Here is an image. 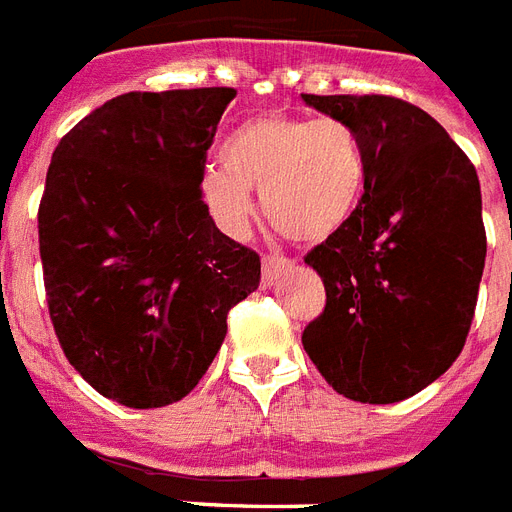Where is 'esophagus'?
Here are the masks:
<instances>
[{
    "mask_svg": "<svg viewBox=\"0 0 512 512\" xmlns=\"http://www.w3.org/2000/svg\"><path fill=\"white\" fill-rule=\"evenodd\" d=\"M291 267H294V261H291V259H283V256H264L261 283H264V286H272V283H278L280 275H286Z\"/></svg>",
    "mask_w": 512,
    "mask_h": 512,
    "instance_id": "obj_1",
    "label": "esophagus"
}]
</instances>
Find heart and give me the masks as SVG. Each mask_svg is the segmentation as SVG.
<instances>
[{
  "instance_id": "heart-1",
  "label": "heart",
  "mask_w": 512,
  "mask_h": 512,
  "mask_svg": "<svg viewBox=\"0 0 512 512\" xmlns=\"http://www.w3.org/2000/svg\"><path fill=\"white\" fill-rule=\"evenodd\" d=\"M221 161L202 172L199 194L232 237L248 232L256 191L278 232L297 242L329 240L351 221L367 183L361 137L337 118L259 115L224 142Z\"/></svg>"
}]
</instances>
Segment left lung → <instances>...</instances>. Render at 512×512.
Listing matches in <instances>:
<instances>
[{"label":"left lung","instance_id":"obj_1","mask_svg":"<svg viewBox=\"0 0 512 512\" xmlns=\"http://www.w3.org/2000/svg\"><path fill=\"white\" fill-rule=\"evenodd\" d=\"M356 129L367 183L305 261L326 288L302 334L326 383L367 405L413 397L464 348L486 264L478 172L443 126L394 96L302 94Z\"/></svg>","mask_w":512,"mask_h":512}]
</instances>
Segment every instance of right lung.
<instances>
[{"instance_id":"obj_1","label":"right lung","mask_w":512,"mask_h":512,"mask_svg":"<svg viewBox=\"0 0 512 512\" xmlns=\"http://www.w3.org/2000/svg\"><path fill=\"white\" fill-rule=\"evenodd\" d=\"M234 94H121L53 151L37 215L48 310L69 364L118 405L186 397L229 310L259 288V253L229 240L199 194Z\"/></svg>"}]
</instances>
